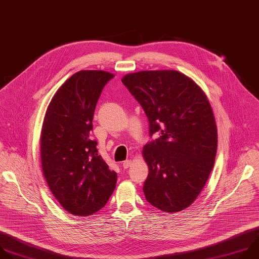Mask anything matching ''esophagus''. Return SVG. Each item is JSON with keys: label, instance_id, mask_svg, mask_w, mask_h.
I'll use <instances>...</instances> for the list:
<instances>
[{"label": "esophagus", "instance_id": "1", "mask_svg": "<svg viewBox=\"0 0 259 259\" xmlns=\"http://www.w3.org/2000/svg\"><path fill=\"white\" fill-rule=\"evenodd\" d=\"M131 165H132V161L131 160H125V161L122 162L123 168H128Z\"/></svg>", "mask_w": 259, "mask_h": 259}]
</instances>
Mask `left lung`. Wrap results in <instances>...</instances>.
<instances>
[{"label": "left lung", "instance_id": "obj_1", "mask_svg": "<svg viewBox=\"0 0 259 259\" xmlns=\"http://www.w3.org/2000/svg\"><path fill=\"white\" fill-rule=\"evenodd\" d=\"M121 81L143 107L150 136L160 134L142 151L149 168L145 197L161 211L180 212L199 196L214 165L218 130L209 100L177 70L128 73Z\"/></svg>", "mask_w": 259, "mask_h": 259}]
</instances>
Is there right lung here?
<instances>
[{
  "label": "right lung",
  "mask_w": 259,
  "mask_h": 259,
  "mask_svg": "<svg viewBox=\"0 0 259 259\" xmlns=\"http://www.w3.org/2000/svg\"><path fill=\"white\" fill-rule=\"evenodd\" d=\"M114 77L103 70H80L55 93L40 133V162L50 191L62 207L77 217L96 213L107 203L117 175L90 139L97 102Z\"/></svg>",
  "instance_id": "obj_1"
}]
</instances>
